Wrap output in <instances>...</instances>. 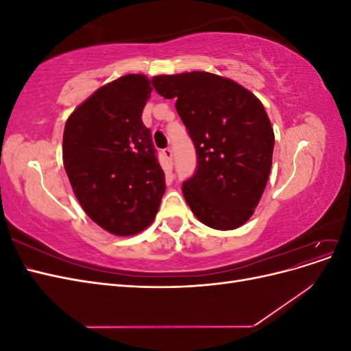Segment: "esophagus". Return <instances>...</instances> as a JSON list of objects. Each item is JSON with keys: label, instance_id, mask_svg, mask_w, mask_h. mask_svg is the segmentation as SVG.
Listing matches in <instances>:
<instances>
[{"label": "esophagus", "instance_id": "34e87169", "mask_svg": "<svg viewBox=\"0 0 351 351\" xmlns=\"http://www.w3.org/2000/svg\"><path fill=\"white\" fill-rule=\"evenodd\" d=\"M162 156H164V159H165L167 165H168L169 168H171V167H173V151L169 149V147H167V149L162 151Z\"/></svg>", "mask_w": 351, "mask_h": 351}]
</instances>
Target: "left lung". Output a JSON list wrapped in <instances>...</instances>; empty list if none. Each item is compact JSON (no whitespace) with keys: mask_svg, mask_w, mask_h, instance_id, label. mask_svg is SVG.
Returning a JSON list of instances; mask_svg holds the SVG:
<instances>
[{"mask_svg":"<svg viewBox=\"0 0 351 351\" xmlns=\"http://www.w3.org/2000/svg\"><path fill=\"white\" fill-rule=\"evenodd\" d=\"M176 110L197 154L183 195L195 217L214 230H236L258 206L272 167L274 129L262 102L237 82L208 71L152 77Z\"/></svg>","mask_w":351,"mask_h":351,"instance_id":"left-lung-1","label":"left lung"}]
</instances>
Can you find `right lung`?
<instances>
[{
	"mask_svg": "<svg viewBox=\"0 0 351 351\" xmlns=\"http://www.w3.org/2000/svg\"><path fill=\"white\" fill-rule=\"evenodd\" d=\"M151 80L125 74L104 84L67 119L62 162L88 217L115 236L149 227L165 192L151 130L142 111Z\"/></svg>",
	"mask_w": 351,
	"mask_h": 351,
	"instance_id": "1",
	"label": "right lung"
}]
</instances>
